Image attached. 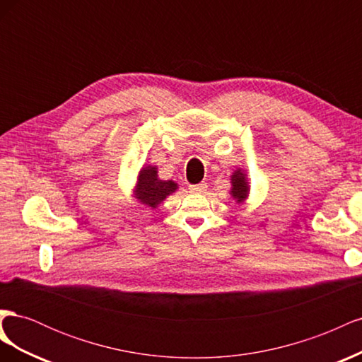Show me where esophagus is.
<instances>
[{
	"mask_svg": "<svg viewBox=\"0 0 362 362\" xmlns=\"http://www.w3.org/2000/svg\"><path fill=\"white\" fill-rule=\"evenodd\" d=\"M205 190H206V182H199V184L190 185V192H193V193H202Z\"/></svg>",
	"mask_w": 362,
	"mask_h": 362,
	"instance_id": "obj_1",
	"label": "esophagus"
}]
</instances>
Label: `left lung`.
Wrapping results in <instances>:
<instances>
[{"mask_svg":"<svg viewBox=\"0 0 362 362\" xmlns=\"http://www.w3.org/2000/svg\"><path fill=\"white\" fill-rule=\"evenodd\" d=\"M231 196L238 202L242 204L249 194V184H247V178L246 173L242 169H237L233 175H231Z\"/></svg>","mask_w":362,"mask_h":362,"instance_id":"1","label":"left lung"}]
</instances>
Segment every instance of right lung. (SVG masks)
<instances>
[{
    "mask_svg": "<svg viewBox=\"0 0 362 362\" xmlns=\"http://www.w3.org/2000/svg\"><path fill=\"white\" fill-rule=\"evenodd\" d=\"M157 166H144L137 177L134 198L146 206L157 208L164 199L178 189V184L172 180H160Z\"/></svg>",
    "mask_w": 362,
    "mask_h": 362,
    "instance_id": "right-lung-1",
    "label": "right lung"
}]
</instances>
